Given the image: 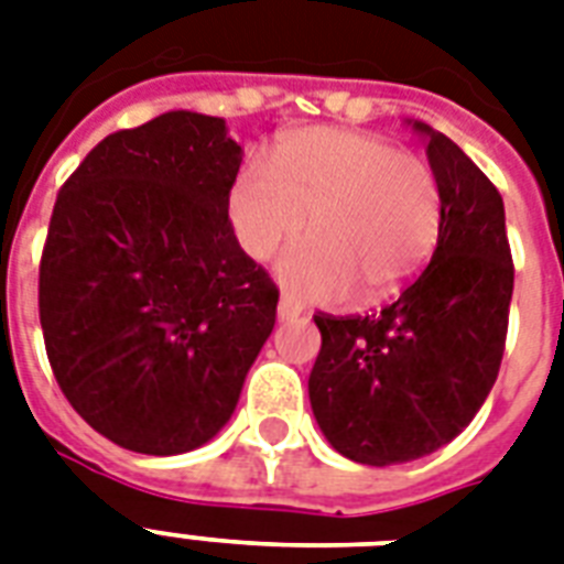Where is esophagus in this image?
<instances>
[{
    "label": "esophagus",
    "mask_w": 564,
    "mask_h": 564,
    "mask_svg": "<svg viewBox=\"0 0 564 564\" xmlns=\"http://www.w3.org/2000/svg\"><path fill=\"white\" fill-rule=\"evenodd\" d=\"M301 316V307L299 301H292L290 295H281V301H278V318L281 322H292V318Z\"/></svg>",
    "instance_id": "obj_1"
}]
</instances>
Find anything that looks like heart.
Listing matches in <instances>:
<instances>
[{
	"mask_svg": "<svg viewBox=\"0 0 564 564\" xmlns=\"http://www.w3.org/2000/svg\"><path fill=\"white\" fill-rule=\"evenodd\" d=\"M278 265L281 281L310 301H360L401 292L427 263L442 234V189L433 166L383 137L307 128L274 152L272 170L248 163L230 189V221L254 260L304 230Z\"/></svg>",
	"mask_w": 564,
	"mask_h": 564,
	"instance_id": "1",
	"label": "heart"
}]
</instances>
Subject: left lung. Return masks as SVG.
Returning a JSON list of instances; mask_svg holds the SVG:
<instances>
[{
	"instance_id": "left-lung-1",
	"label": "left lung",
	"mask_w": 564,
	"mask_h": 564,
	"mask_svg": "<svg viewBox=\"0 0 564 564\" xmlns=\"http://www.w3.org/2000/svg\"><path fill=\"white\" fill-rule=\"evenodd\" d=\"M412 128L442 189L433 260L377 313L313 316V415L339 454L377 468L433 454L471 424L498 380L516 281L498 187L454 140Z\"/></svg>"
}]
</instances>
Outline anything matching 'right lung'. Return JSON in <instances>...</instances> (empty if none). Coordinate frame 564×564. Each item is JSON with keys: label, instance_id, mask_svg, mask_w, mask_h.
Masks as SVG:
<instances>
[{"label": "right lung", "instance_id": "1", "mask_svg": "<svg viewBox=\"0 0 564 564\" xmlns=\"http://www.w3.org/2000/svg\"><path fill=\"white\" fill-rule=\"evenodd\" d=\"M242 149L225 119L170 110L108 134L57 193L40 327L73 410L119 447H202L237 410L278 286L228 219Z\"/></svg>", "mask_w": 564, "mask_h": 564}]
</instances>
